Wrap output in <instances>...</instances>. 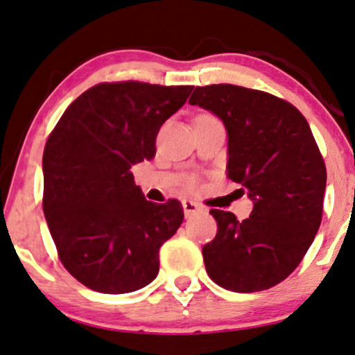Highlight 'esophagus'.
Listing matches in <instances>:
<instances>
[{"instance_id": "1", "label": "esophagus", "mask_w": 355, "mask_h": 355, "mask_svg": "<svg viewBox=\"0 0 355 355\" xmlns=\"http://www.w3.org/2000/svg\"><path fill=\"white\" fill-rule=\"evenodd\" d=\"M182 205H183V211H185L187 218H190L193 214H196L198 211H201V206L191 200H183Z\"/></svg>"}]
</instances>
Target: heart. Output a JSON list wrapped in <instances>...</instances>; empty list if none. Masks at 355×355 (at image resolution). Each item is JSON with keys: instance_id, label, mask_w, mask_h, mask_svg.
Listing matches in <instances>:
<instances>
[{"instance_id": "1", "label": "heart", "mask_w": 355, "mask_h": 355, "mask_svg": "<svg viewBox=\"0 0 355 355\" xmlns=\"http://www.w3.org/2000/svg\"><path fill=\"white\" fill-rule=\"evenodd\" d=\"M188 185H190V187H191V185H193V180H190V182H188Z\"/></svg>"}]
</instances>
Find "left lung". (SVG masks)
I'll list each match as a JSON object with an SVG mask.
<instances>
[{"mask_svg":"<svg viewBox=\"0 0 355 355\" xmlns=\"http://www.w3.org/2000/svg\"><path fill=\"white\" fill-rule=\"evenodd\" d=\"M188 103L223 121L227 177L254 203L244 221L209 211L218 234L203 248L206 272L239 293L275 286L298 267L321 224L326 165L308 121L288 101L237 85L196 87Z\"/></svg>","mask_w":355,"mask_h":355,"instance_id":"8db88e82","label":"left lung"}]
</instances>
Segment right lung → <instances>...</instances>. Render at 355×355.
Segmentation results:
<instances>
[{
    "label": "right lung",
    "mask_w": 355,
    "mask_h": 355,
    "mask_svg": "<svg viewBox=\"0 0 355 355\" xmlns=\"http://www.w3.org/2000/svg\"><path fill=\"white\" fill-rule=\"evenodd\" d=\"M193 87L100 83L67 107L42 157L44 214L64 267L101 293H131L159 273L182 203L147 201L131 167L154 159L160 125Z\"/></svg>",
    "instance_id": "obj_1"
}]
</instances>
